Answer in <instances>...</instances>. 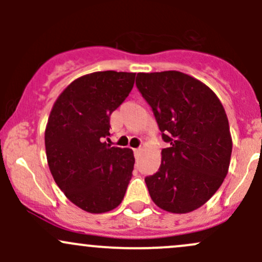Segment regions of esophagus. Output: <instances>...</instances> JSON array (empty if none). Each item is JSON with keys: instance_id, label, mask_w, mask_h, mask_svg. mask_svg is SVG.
<instances>
[{"instance_id": "1", "label": "esophagus", "mask_w": 262, "mask_h": 262, "mask_svg": "<svg viewBox=\"0 0 262 262\" xmlns=\"http://www.w3.org/2000/svg\"><path fill=\"white\" fill-rule=\"evenodd\" d=\"M142 148H134V153H141Z\"/></svg>"}]
</instances>
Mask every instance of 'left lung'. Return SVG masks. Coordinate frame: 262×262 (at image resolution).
Listing matches in <instances>:
<instances>
[{"label":"left lung","instance_id":"left-lung-1","mask_svg":"<svg viewBox=\"0 0 262 262\" xmlns=\"http://www.w3.org/2000/svg\"><path fill=\"white\" fill-rule=\"evenodd\" d=\"M136 84L170 143L157 172L144 179L150 199L166 212H192L228 173L232 137L223 105L207 84L179 71L141 72Z\"/></svg>","mask_w":262,"mask_h":262}]
</instances>
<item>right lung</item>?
<instances>
[{"instance_id": "add662e5", "label": "right lung", "mask_w": 262, "mask_h": 262, "mask_svg": "<svg viewBox=\"0 0 262 262\" xmlns=\"http://www.w3.org/2000/svg\"><path fill=\"white\" fill-rule=\"evenodd\" d=\"M136 73L104 71L71 82L55 100L46 128V152L55 184L89 213H106L123 200L133 150L110 147V115L128 97Z\"/></svg>"}]
</instances>
